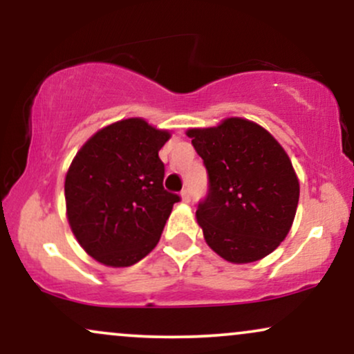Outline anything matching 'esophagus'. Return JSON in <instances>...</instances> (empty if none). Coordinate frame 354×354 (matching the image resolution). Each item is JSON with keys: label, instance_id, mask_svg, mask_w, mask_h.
<instances>
[{"label": "esophagus", "instance_id": "obj_1", "mask_svg": "<svg viewBox=\"0 0 354 354\" xmlns=\"http://www.w3.org/2000/svg\"><path fill=\"white\" fill-rule=\"evenodd\" d=\"M189 200H191L189 189H183V191H181V201H183V203H189Z\"/></svg>", "mask_w": 354, "mask_h": 354}]
</instances>
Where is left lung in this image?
Segmentation results:
<instances>
[{
    "instance_id": "1",
    "label": "left lung",
    "mask_w": 354,
    "mask_h": 354,
    "mask_svg": "<svg viewBox=\"0 0 354 354\" xmlns=\"http://www.w3.org/2000/svg\"><path fill=\"white\" fill-rule=\"evenodd\" d=\"M209 176L196 219L214 253L234 265L263 259L293 226L299 181L290 156L268 129L245 118L189 128Z\"/></svg>"
}]
</instances>
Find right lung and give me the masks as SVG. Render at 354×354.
Listing matches in <instances>:
<instances>
[{
    "instance_id": "right-lung-1",
    "label": "right lung",
    "mask_w": 354,
    "mask_h": 354,
    "mask_svg": "<svg viewBox=\"0 0 354 354\" xmlns=\"http://www.w3.org/2000/svg\"><path fill=\"white\" fill-rule=\"evenodd\" d=\"M171 138L143 118L98 129L73 158L64 178L70 228L93 259L131 266L160 241L178 194L163 188L158 156Z\"/></svg>"
}]
</instances>
